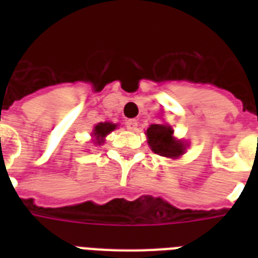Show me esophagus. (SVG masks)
<instances>
[{"mask_svg": "<svg viewBox=\"0 0 258 258\" xmlns=\"http://www.w3.org/2000/svg\"><path fill=\"white\" fill-rule=\"evenodd\" d=\"M125 127H127V130H130V131H135V130L138 128V120H135V119H130V120L125 121Z\"/></svg>", "mask_w": 258, "mask_h": 258, "instance_id": "obj_1", "label": "esophagus"}]
</instances>
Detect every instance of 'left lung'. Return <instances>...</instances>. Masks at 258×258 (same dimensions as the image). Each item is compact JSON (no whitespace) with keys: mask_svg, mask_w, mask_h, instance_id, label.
<instances>
[{"mask_svg":"<svg viewBox=\"0 0 258 258\" xmlns=\"http://www.w3.org/2000/svg\"><path fill=\"white\" fill-rule=\"evenodd\" d=\"M174 130L169 124H151L146 131L147 143L154 153L166 158H179L186 151V145L172 137Z\"/></svg>","mask_w":258,"mask_h":258,"instance_id":"8db88e82","label":"left lung"}]
</instances>
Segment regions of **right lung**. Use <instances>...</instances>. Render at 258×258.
<instances>
[{"instance_id": "add662e5", "label": "right lung", "mask_w": 258, "mask_h": 258, "mask_svg": "<svg viewBox=\"0 0 258 258\" xmlns=\"http://www.w3.org/2000/svg\"><path fill=\"white\" fill-rule=\"evenodd\" d=\"M117 124H113V123H108V121H104V123H97L93 128L92 137L95 138L93 139V143L95 145L100 146L103 142H104V138L108 135L109 133H112L113 130L116 128Z\"/></svg>"}]
</instances>
